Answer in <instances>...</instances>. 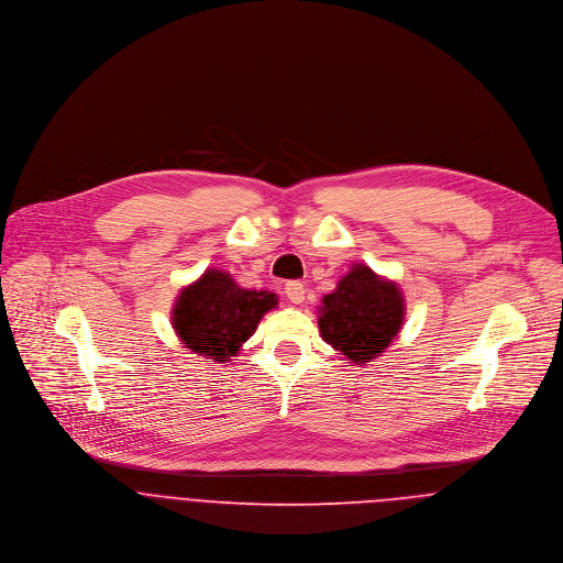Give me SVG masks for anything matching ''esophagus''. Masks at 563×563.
Masks as SVG:
<instances>
[{"instance_id":"34e87169","label":"esophagus","mask_w":563,"mask_h":563,"mask_svg":"<svg viewBox=\"0 0 563 563\" xmlns=\"http://www.w3.org/2000/svg\"><path fill=\"white\" fill-rule=\"evenodd\" d=\"M286 297L292 301V303H303L306 299V286L301 282H288L286 288H284Z\"/></svg>"}]
</instances>
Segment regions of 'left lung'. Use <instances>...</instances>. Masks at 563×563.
<instances>
[{
  "label": "left lung",
  "mask_w": 563,
  "mask_h": 563,
  "mask_svg": "<svg viewBox=\"0 0 563 563\" xmlns=\"http://www.w3.org/2000/svg\"><path fill=\"white\" fill-rule=\"evenodd\" d=\"M322 340L346 355L351 364L379 357L401 331L405 301L395 282L364 264H353L331 295L322 297Z\"/></svg>",
  "instance_id": "1"
}]
</instances>
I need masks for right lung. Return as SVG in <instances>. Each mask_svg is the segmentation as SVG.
Segmentation results:
<instances>
[{
	"mask_svg": "<svg viewBox=\"0 0 563 563\" xmlns=\"http://www.w3.org/2000/svg\"><path fill=\"white\" fill-rule=\"evenodd\" d=\"M275 306V292L246 290L230 273L210 268L181 288L170 321L186 349L223 364L239 355L260 319Z\"/></svg>",
	"mask_w": 563,
	"mask_h": 563,
	"instance_id": "obj_1",
	"label": "right lung"
}]
</instances>
